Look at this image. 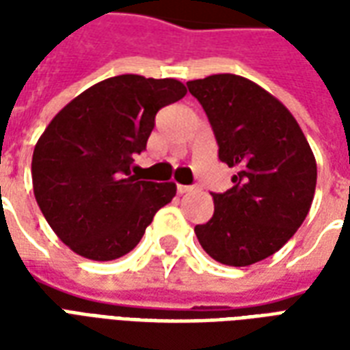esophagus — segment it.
Wrapping results in <instances>:
<instances>
[{"mask_svg":"<svg viewBox=\"0 0 350 350\" xmlns=\"http://www.w3.org/2000/svg\"><path fill=\"white\" fill-rule=\"evenodd\" d=\"M195 189L193 185H178V193L180 195H185V193H191V191Z\"/></svg>","mask_w":350,"mask_h":350,"instance_id":"obj_1","label":"esophagus"}]
</instances>
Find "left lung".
<instances>
[{"mask_svg": "<svg viewBox=\"0 0 350 350\" xmlns=\"http://www.w3.org/2000/svg\"><path fill=\"white\" fill-rule=\"evenodd\" d=\"M187 88L210 120L219 159L236 168L232 187L212 193V219L195 234L213 260L250 266L281 250L306 219L315 155L285 105L255 82L225 72Z\"/></svg>", "mask_w": 350, "mask_h": 350, "instance_id": "obj_1", "label": "left lung"}]
</instances>
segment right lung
Wrapping results in <instances>:
<instances>
[{"label": "right lung", "mask_w": 350, "mask_h": 350, "mask_svg": "<svg viewBox=\"0 0 350 350\" xmlns=\"http://www.w3.org/2000/svg\"><path fill=\"white\" fill-rule=\"evenodd\" d=\"M187 93L180 80L120 75L88 88L37 140L35 200L57 238L80 257L114 260L144 236L176 183L135 174L155 114Z\"/></svg>", "instance_id": "obj_1"}]
</instances>
